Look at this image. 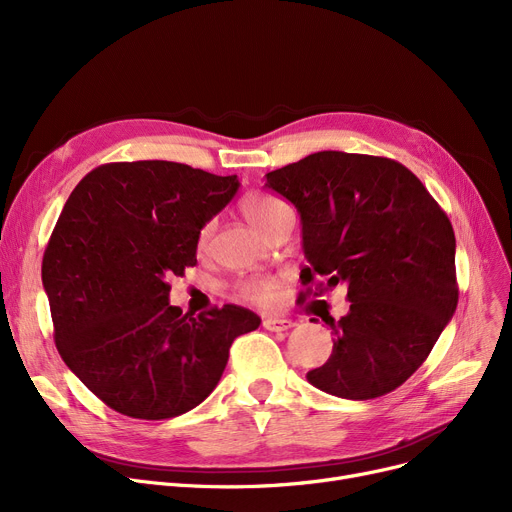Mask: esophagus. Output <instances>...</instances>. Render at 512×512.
I'll return each instance as SVG.
<instances>
[{
  "label": "esophagus",
  "instance_id": "1",
  "mask_svg": "<svg viewBox=\"0 0 512 512\" xmlns=\"http://www.w3.org/2000/svg\"><path fill=\"white\" fill-rule=\"evenodd\" d=\"M294 326L292 319H286V317H276V315H270L263 319V328L270 330V332H286Z\"/></svg>",
  "mask_w": 512,
  "mask_h": 512
}]
</instances>
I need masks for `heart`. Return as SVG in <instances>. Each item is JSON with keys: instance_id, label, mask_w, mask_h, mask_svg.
I'll list each match as a JSON object with an SVG mask.
<instances>
[{"instance_id": "b5f03b06", "label": "heart", "mask_w": 512, "mask_h": 512, "mask_svg": "<svg viewBox=\"0 0 512 512\" xmlns=\"http://www.w3.org/2000/svg\"><path fill=\"white\" fill-rule=\"evenodd\" d=\"M240 211H242V215H245L249 224H253L259 232L265 234L280 218H284V215L290 213V207L282 199H278L274 195L249 193V195L242 197ZM211 232H213V224L211 222L205 224L199 230V236H197L199 251H203L207 247V242L211 238ZM238 292L245 299H249V301L270 303L276 297V292H278V282L274 278H249L245 282H240Z\"/></svg>"}]
</instances>
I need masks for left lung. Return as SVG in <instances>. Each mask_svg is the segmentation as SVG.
I'll return each mask as SVG.
<instances>
[{
	"label": "left lung",
	"mask_w": 512,
	"mask_h": 512,
	"mask_svg": "<svg viewBox=\"0 0 512 512\" xmlns=\"http://www.w3.org/2000/svg\"><path fill=\"white\" fill-rule=\"evenodd\" d=\"M265 178L301 215L303 284L321 276L319 294L348 286L351 309L338 321L324 317L334 348L307 373L309 384L348 400L396 390L432 353L459 303L448 215L388 157L319 151Z\"/></svg>",
	"instance_id": "obj_1"
}]
</instances>
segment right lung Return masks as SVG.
<instances>
[{
    "mask_svg": "<svg viewBox=\"0 0 512 512\" xmlns=\"http://www.w3.org/2000/svg\"><path fill=\"white\" fill-rule=\"evenodd\" d=\"M176 161H116L68 197L43 255L53 338L76 378L134 419H170L218 386L234 338L261 319L238 305L193 315L168 278L197 263L199 230L238 191Z\"/></svg>",
    "mask_w": 512,
    "mask_h": 512,
    "instance_id": "right-lung-1",
    "label": "right lung"
}]
</instances>
